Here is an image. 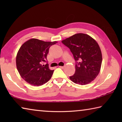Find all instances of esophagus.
<instances>
[{
	"mask_svg": "<svg viewBox=\"0 0 122 122\" xmlns=\"http://www.w3.org/2000/svg\"><path fill=\"white\" fill-rule=\"evenodd\" d=\"M60 68H62V69H63L64 68H65V66H60L59 67Z\"/></svg>",
	"mask_w": 122,
	"mask_h": 122,
	"instance_id": "obj_1",
	"label": "esophagus"
}]
</instances>
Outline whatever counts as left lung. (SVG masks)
<instances>
[{"instance_id":"8db88e82","label":"left lung","mask_w":122,"mask_h":122,"mask_svg":"<svg viewBox=\"0 0 122 122\" xmlns=\"http://www.w3.org/2000/svg\"><path fill=\"white\" fill-rule=\"evenodd\" d=\"M70 49L76 62L75 72L71 81L80 85L90 83L100 72L102 61L100 47L87 34L78 33L62 41Z\"/></svg>"}]
</instances>
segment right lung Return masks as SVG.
I'll return each mask as SVG.
<instances>
[{"label":"right lung","instance_id":"right-lung-1","mask_svg":"<svg viewBox=\"0 0 122 122\" xmlns=\"http://www.w3.org/2000/svg\"><path fill=\"white\" fill-rule=\"evenodd\" d=\"M56 43L31 39L20 47L16 57V68L27 83L40 86L50 80L54 70L49 69L47 56L50 47Z\"/></svg>","mask_w":122,"mask_h":122}]
</instances>
